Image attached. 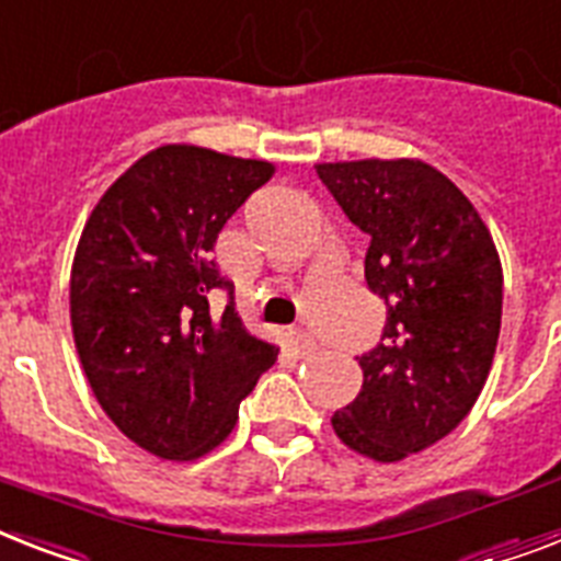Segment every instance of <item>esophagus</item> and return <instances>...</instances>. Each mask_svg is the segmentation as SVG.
I'll list each match as a JSON object with an SVG mask.
<instances>
[{
	"label": "esophagus",
	"mask_w": 561,
	"mask_h": 561,
	"mask_svg": "<svg viewBox=\"0 0 561 561\" xmlns=\"http://www.w3.org/2000/svg\"><path fill=\"white\" fill-rule=\"evenodd\" d=\"M290 343H294V348L302 354V357L305 354H313V348H317V343H313L311 336L305 334L302 328H294V331H290Z\"/></svg>",
	"instance_id": "esophagus-1"
}]
</instances>
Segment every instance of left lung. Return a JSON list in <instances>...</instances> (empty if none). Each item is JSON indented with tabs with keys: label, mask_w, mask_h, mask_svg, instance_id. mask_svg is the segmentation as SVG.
I'll return each instance as SVG.
<instances>
[{
	"label": "left lung",
	"mask_w": 561,
	"mask_h": 561,
	"mask_svg": "<svg viewBox=\"0 0 561 561\" xmlns=\"http://www.w3.org/2000/svg\"><path fill=\"white\" fill-rule=\"evenodd\" d=\"M317 175L368 236L366 285L386 302L380 343L359 357L363 389L331 423L354 453L400 461L446 438L484 389L502 262L470 198L430 163H320Z\"/></svg>",
	"instance_id": "8db88e82"
}]
</instances>
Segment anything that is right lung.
I'll return each mask as SVG.
<instances>
[{
  "mask_svg": "<svg viewBox=\"0 0 561 561\" xmlns=\"http://www.w3.org/2000/svg\"><path fill=\"white\" fill-rule=\"evenodd\" d=\"M273 167L202 147L144 154L91 209L71 267V328L117 430L167 461L230 435L279 348L244 331L209 250ZM228 294L225 312L211 296Z\"/></svg>",
  "mask_w": 561,
  "mask_h": 561,
  "instance_id": "1",
  "label": "right lung"
}]
</instances>
